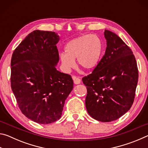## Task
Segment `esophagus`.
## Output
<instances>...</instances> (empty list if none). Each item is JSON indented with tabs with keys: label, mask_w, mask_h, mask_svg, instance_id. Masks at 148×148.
I'll return each mask as SVG.
<instances>
[{
	"label": "esophagus",
	"mask_w": 148,
	"mask_h": 148,
	"mask_svg": "<svg viewBox=\"0 0 148 148\" xmlns=\"http://www.w3.org/2000/svg\"><path fill=\"white\" fill-rule=\"evenodd\" d=\"M72 78H73L74 83L75 84H80V82H81V79H80L79 77H76V76H73L72 77Z\"/></svg>",
	"instance_id": "obj_1"
}]
</instances>
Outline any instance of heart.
<instances>
[{
  "mask_svg": "<svg viewBox=\"0 0 148 148\" xmlns=\"http://www.w3.org/2000/svg\"><path fill=\"white\" fill-rule=\"evenodd\" d=\"M103 43L97 35L84 34L71 40L64 46V53L60 55L64 68L69 70L74 66V60L86 71L94 69L103 53Z\"/></svg>",
  "mask_w": 148,
  "mask_h": 148,
  "instance_id": "heart-1",
  "label": "heart"
}]
</instances>
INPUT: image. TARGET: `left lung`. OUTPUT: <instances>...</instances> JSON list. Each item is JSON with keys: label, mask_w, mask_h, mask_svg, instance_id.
<instances>
[{"label": "left lung", "mask_w": 148, "mask_h": 148, "mask_svg": "<svg viewBox=\"0 0 148 148\" xmlns=\"http://www.w3.org/2000/svg\"><path fill=\"white\" fill-rule=\"evenodd\" d=\"M106 52L91 74L82 78L87 87L86 106L97 121H115L133 104L138 70L130 47L114 32L105 30Z\"/></svg>", "instance_id": "left-lung-1"}]
</instances>
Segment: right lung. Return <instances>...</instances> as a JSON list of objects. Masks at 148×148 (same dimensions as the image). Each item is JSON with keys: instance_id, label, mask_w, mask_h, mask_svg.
Instances as JSON below:
<instances>
[{"instance_id": "1", "label": "right lung", "mask_w": 148, "mask_h": 148, "mask_svg": "<svg viewBox=\"0 0 148 148\" xmlns=\"http://www.w3.org/2000/svg\"><path fill=\"white\" fill-rule=\"evenodd\" d=\"M59 40L54 32L36 30L12 56L10 82L17 104L27 118L40 124L60 119L65 100L73 89L71 75L56 68Z\"/></svg>"}]
</instances>
